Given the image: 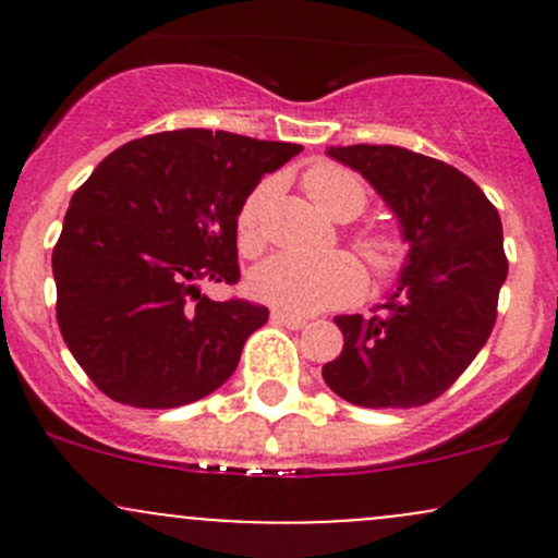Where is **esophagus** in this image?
Listing matches in <instances>:
<instances>
[{
  "label": "esophagus",
  "mask_w": 558,
  "mask_h": 558,
  "mask_svg": "<svg viewBox=\"0 0 558 558\" xmlns=\"http://www.w3.org/2000/svg\"><path fill=\"white\" fill-rule=\"evenodd\" d=\"M272 320L278 326H286V329H302V326H307V318H302V315L283 313V311H272Z\"/></svg>",
  "instance_id": "esophagus-1"
}]
</instances>
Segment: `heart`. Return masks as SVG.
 I'll list each match as a JSON object with an SVG mask.
<instances>
[{
    "label": "heart",
    "mask_w": 558,
    "mask_h": 558,
    "mask_svg": "<svg viewBox=\"0 0 558 558\" xmlns=\"http://www.w3.org/2000/svg\"><path fill=\"white\" fill-rule=\"evenodd\" d=\"M305 189L311 199L337 221H351L367 205V191L356 174L337 165H315L305 174ZM272 196V183L264 180L245 196L238 213V240L245 253H256L264 245V218ZM359 251L367 256L378 272H388L397 264V243L388 234H364ZM251 294L267 302L275 311L291 315H311L326 307L345 305L364 291V269L356 258L345 253H331L324 258H302L278 253L251 272Z\"/></svg>",
    "instance_id": "b5f03b06"
}]
</instances>
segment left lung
<instances>
[{
  "label": "left lung",
  "instance_id": "left-lung-1",
  "mask_svg": "<svg viewBox=\"0 0 558 558\" xmlns=\"http://www.w3.org/2000/svg\"><path fill=\"white\" fill-rule=\"evenodd\" d=\"M326 156L378 191L408 256L375 315H337L345 345L324 364V380L359 408H418L440 397L492 335L508 278L502 221L446 161L399 145H335Z\"/></svg>",
  "mask_w": 558,
  "mask_h": 558
}]
</instances>
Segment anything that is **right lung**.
<instances>
[{"label": "right lung", "instance_id": "obj_1", "mask_svg": "<svg viewBox=\"0 0 558 558\" xmlns=\"http://www.w3.org/2000/svg\"><path fill=\"white\" fill-rule=\"evenodd\" d=\"M302 145L210 129L132 140L72 194L53 247L56 318L75 362L110 399L167 410L238 369L269 311L213 302L238 283V213Z\"/></svg>", "mask_w": 558, "mask_h": 558}]
</instances>
